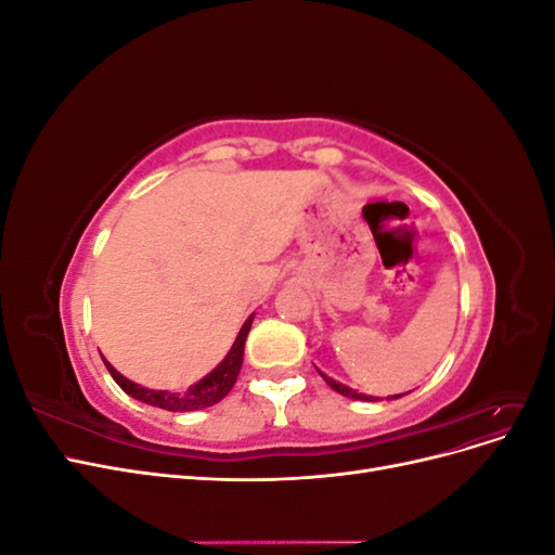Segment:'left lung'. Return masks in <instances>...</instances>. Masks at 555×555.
<instances>
[{
	"instance_id": "left-lung-1",
	"label": "left lung",
	"mask_w": 555,
	"mask_h": 555,
	"mask_svg": "<svg viewBox=\"0 0 555 555\" xmlns=\"http://www.w3.org/2000/svg\"><path fill=\"white\" fill-rule=\"evenodd\" d=\"M319 375H322V377L326 379V384L331 386L333 391H338V393H343V396H347V398H357V400H375V398H367V396H363V393H357L354 389H349V386H345V384H340V382H335V379L326 377L324 373H319ZM391 398H400V396H391Z\"/></svg>"
}]
</instances>
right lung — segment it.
<instances>
[{
  "label": "right lung",
  "mask_w": 555,
  "mask_h": 555,
  "mask_svg": "<svg viewBox=\"0 0 555 555\" xmlns=\"http://www.w3.org/2000/svg\"><path fill=\"white\" fill-rule=\"evenodd\" d=\"M251 326V317L245 322V326L241 328L236 343H233L231 351L227 354V359L215 367L210 375H206L201 382H196L194 386H190L184 393H171V391H153V389H145V386H139L129 382L127 377H122L120 373L115 371V367L104 359L106 367L111 377L117 382V386L129 396H133L141 402H147V405H155L162 410H171V412H192V410H204L215 405V402H220L231 389L233 384L238 379L241 373V365H243V349H245V340H247V333Z\"/></svg>",
  "instance_id": "add662e5"
}]
</instances>
